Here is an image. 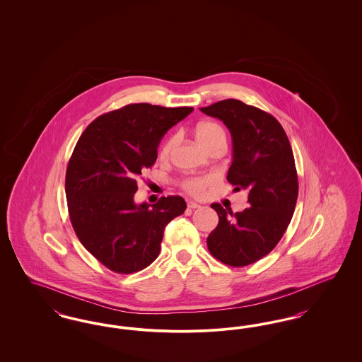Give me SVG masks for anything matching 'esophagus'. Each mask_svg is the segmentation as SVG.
Listing matches in <instances>:
<instances>
[{
	"label": "esophagus",
	"mask_w": 362,
	"mask_h": 362,
	"mask_svg": "<svg viewBox=\"0 0 362 362\" xmlns=\"http://www.w3.org/2000/svg\"><path fill=\"white\" fill-rule=\"evenodd\" d=\"M187 206H189V209H197V207H201V205H199V204H197V202L189 201V204H187Z\"/></svg>",
	"instance_id": "esophagus-1"
}]
</instances>
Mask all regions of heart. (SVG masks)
<instances>
[{
    "instance_id": "heart-1",
    "label": "heart",
    "mask_w": 362,
    "mask_h": 362,
    "mask_svg": "<svg viewBox=\"0 0 362 362\" xmlns=\"http://www.w3.org/2000/svg\"><path fill=\"white\" fill-rule=\"evenodd\" d=\"M195 138L205 151H209L210 148L218 144L226 145V134L224 129L214 122L199 123L195 127ZM175 145H176V136L167 138L160 148V158H168L173 153ZM213 183H214L213 176H192V177H186L182 182V187L192 195H202L207 187L211 186Z\"/></svg>"
}]
</instances>
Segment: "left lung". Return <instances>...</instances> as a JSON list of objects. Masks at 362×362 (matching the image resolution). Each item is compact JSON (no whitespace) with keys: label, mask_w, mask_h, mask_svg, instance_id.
Here are the masks:
<instances>
[{"label":"left lung","mask_w":362,"mask_h":362,"mask_svg":"<svg viewBox=\"0 0 362 362\" xmlns=\"http://www.w3.org/2000/svg\"><path fill=\"white\" fill-rule=\"evenodd\" d=\"M224 122L233 142L228 182L235 191H248V205L233 213L211 204L218 225L207 238L210 254L232 267L266 257L292 220L298 180L292 146L273 115L240 100L226 99L201 108Z\"/></svg>","instance_id":"obj_1"}]
</instances>
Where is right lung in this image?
I'll return each instance as SVG.
<instances>
[{"mask_svg": "<svg viewBox=\"0 0 362 362\" xmlns=\"http://www.w3.org/2000/svg\"><path fill=\"white\" fill-rule=\"evenodd\" d=\"M192 110L127 104L96 118L76 144L65 177L70 223L86 251L114 273L148 267L164 228L187 207L179 195L137 205L134 194L163 136Z\"/></svg>", "mask_w": 362, "mask_h": 362, "instance_id": "add662e5", "label": "right lung"}]
</instances>
